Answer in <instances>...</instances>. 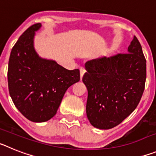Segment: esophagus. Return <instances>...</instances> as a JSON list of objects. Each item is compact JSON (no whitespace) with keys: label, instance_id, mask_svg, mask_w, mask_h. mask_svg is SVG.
I'll list each match as a JSON object with an SVG mask.
<instances>
[{"label":"esophagus","instance_id":"1","mask_svg":"<svg viewBox=\"0 0 156 156\" xmlns=\"http://www.w3.org/2000/svg\"><path fill=\"white\" fill-rule=\"evenodd\" d=\"M80 79L82 80L83 76L84 75V73H86V69H85L83 68V67H80Z\"/></svg>","mask_w":156,"mask_h":156}]
</instances>
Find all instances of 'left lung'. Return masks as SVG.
<instances>
[{"instance_id": "obj_1", "label": "left lung", "mask_w": 156, "mask_h": 156, "mask_svg": "<svg viewBox=\"0 0 156 156\" xmlns=\"http://www.w3.org/2000/svg\"><path fill=\"white\" fill-rule=\"evenodd\" d=\"M86 112L90 124L108 129L119 125L140 102L146 80V59L133 37L126 54L87 62Z\"/></svg>"}]
</instances>
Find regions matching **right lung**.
I'll use <instances>...</instances> for the list:
<instances>
[{
    "mask_svg": "<svg viewBox=\"0 0 156 156\" xmlns=\"http://www.w3.org/2000/svg\"><path fill=\"white\" fill-rule=\"evenodd\" d=\"M36 23L19 37L11 51L8 69L9 94L20 112L32 122L55 115L65 93L80 79V70H68L53 60L39 57L34 47Z\"/></svg>",
    "mask_w": 156,
    "mask_h": 156,
    "instance_id": "obj_1",
    "label": "right lung"
}]
</instances>
